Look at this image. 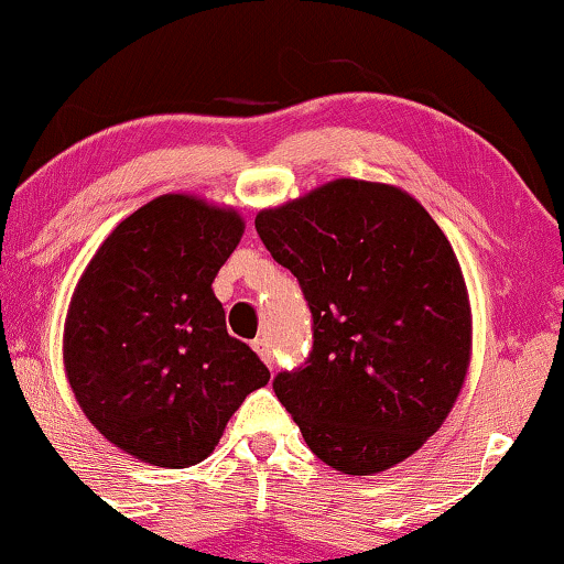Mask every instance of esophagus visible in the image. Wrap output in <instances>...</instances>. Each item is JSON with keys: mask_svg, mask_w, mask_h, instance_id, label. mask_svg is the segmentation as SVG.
<instances>
[{"mask_svg": "<svg viewBox=\"0 0 564 564\" xmlns=\"http://www.w3.org/2000/svg\"><path fill=\"white\" fill-rule=\"evenodd\" d=\"M253 349L258 351L260 359H263V362L273 369V351H271V341H268V339H256V341H253Z\"/></svg>", "mask_w": 564, "mask_h": 564, "instance_id": "1", "label": "esophagus"}]
</instances>
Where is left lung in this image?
I'll return each instance as SVG.
<instances>
[{"label": "left lung", "instance_id": "left-lung-1", "mask_svg": "<svg viewBox=\"0 0 564 564\" xmlns=\"http://www.w3.org/2000/svg\"><path fill=\"white\" fill-rule=\"evenodd\" d=\"M256 230L311 311L306 362L273 390L314 456L384 470L438 431L470 359V308L448 238L388 184L336 180L263 209Z\"/></svg>", "mask_w": 564, "mask_h": 564}]
</instances>
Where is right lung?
<instances>
[{
  "mask_svg": "<svg viewBox=\"0 0 564 564\" xmlns=\"http://www.w3.org/2000/svg\"><path fill=\"white\" fill-rule=\"evenodd\" d=\"M240 235L232 209L156 197L108 235L73 293L63 357L75 400L151 466L205 460L240 402L271 380L228 334L213 293Z\"/></svg>",
  "mask_w": 564,
  "mask_h": 564,
  "instance_id": "obj_1",
  "label": "right lung"
}]
</instances>
